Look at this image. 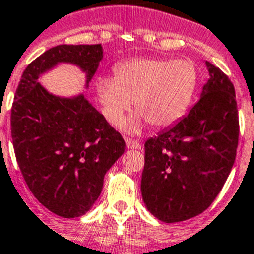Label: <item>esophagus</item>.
<instances>
[{
    "mask_svg": "<svg viewBox=\"0 0 254 254\" xmlns=\"http://www.w3.org/2000/svg\"><path fill=\"white\" fill-rule=\"evenodd\" d=\"M125 142H127V148H131V150H140L142 148V144L138 142V140H133L130 138H125Z\"/></svg>",
    "mask_w": 254,
    "mask_h": 254,
    "instance_id": "34e87169",
    "label": "esophagus"
}]
</instances>
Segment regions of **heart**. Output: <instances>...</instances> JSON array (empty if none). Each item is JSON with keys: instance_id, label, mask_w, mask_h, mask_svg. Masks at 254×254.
<instances>
[{"instance_id": "obj_1", "label": "heart", "mask_w": 254, "mask_h": 254, "mask_svg": "<svg viewBox=\"0 0 254 254\" xmlns=\"http://www.w3.org/2000/svg\"><path fill=\"white\" fill-rule=\"evenodd\" d=\"M199 74L192 61L174 58L129 59L115 68V77L98 80L97 93L104 116L119 123L134 99L139 112L124 124L139 129L169 127L185 115L192 101Z\"/></svg>"}]
</instances>
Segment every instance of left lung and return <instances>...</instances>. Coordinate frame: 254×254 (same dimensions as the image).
Instances as JSON below:
<instances>
[{
	"label": "left lung",
	"mask_w": 254,
	"mask_h": 254,
	"mask_svg": "<svg viewBox=\"0 0 254 254\" xmlns=\"http://www.w3.org/2000/svg\"><path fill=\"white\" fill-rule=\"evenodd\" d=\"M205 63L209 80L199 102L173 127L144 143L142 197L163 222L186 221L208 209L235 161V87L218 67Z\"/></svg>",
	"instance_id": "left-lung-1"
}]
</instances>
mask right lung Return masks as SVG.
Returning <instances> with one entry per match:
<instances>
[{
  "mask_svg": "<svg viewBox=\"0 0 254 254\" xmlns=\"http://www.w3.org/2000/svg\"><path fill=\"white\" fill-rule=\"evenodd\" d=\"M102 58L99 44L49 49L24 69L12 103V146L23 178L45 208L64 218L82 216L97 201L125 142L84 94L57 97L38 77L71 63L86 72L87 86Z\"/></svg>",
  "mask_w": 254,
  "mask_h": 254,
  "instance_id": "add662e5",
  "label": "right lung"
}]
</instances>
